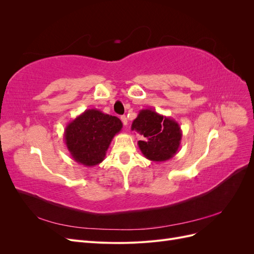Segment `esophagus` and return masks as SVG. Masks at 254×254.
Returning <instances> with one entry per match:
<instances>
[{"instance_id": "obj_1", "label": "esophagus", "mask_w": 254, "mask_h": 254, "mask_svg": "<svg viewBox=\"0 0 254 254\" xmlns=\"http://www.w3.org/2000/svg\"><path fill=\"white\" fill-rule=\"evenodd\" d=\"M121 120H122V122H123V124H124L125 126H127V124H128V121H127L126 115H122V117H121Z\"/></svg>"}]
</instances>
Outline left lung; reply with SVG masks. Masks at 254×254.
I'll return each mask as SVG.
<instances>
[{
	"label": "left lung",
	"instance_id": "1",
	"mask_svg": "<svg viewBox=\"0 0 254 254\" xmlns=\"http://www.w3.org/2000/svg\"><path fill=\"white\" fill-rule=\"evenodd\" d=\"M131 129L145 139L137 145L145 158L164 162L173 158L180 147L182 131L178 123L151 109H143L132 122Z\"/></svg>",
	"mask_w": 254,
	"mask_h": 254
}]
</instances>
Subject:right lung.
<instances>
[{
	"label": "right lung",
	"instance_id": "obj_1",
	"mask_svg": "<svg viewBox=\"0 0 254 254\" xmlns=\"http://www.w3.org/2000/svg\"><path fill=\"white\" fill-rule=\"evenodd\" d=\"M123 127L119 118L97 109H88L68 123L64 141L72 158L84 166L103 162L114 135Z\"/></svg>",
	"mask_w": 254,
	"mask_h": 254
}]
</instances>
